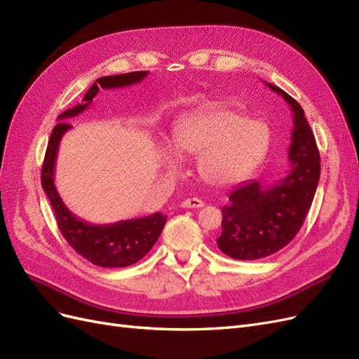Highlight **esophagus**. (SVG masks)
I'll return each instance as SVG.
<instances>
[{
	"label": "esophagus",
	"mask_w": 359,
	"mask_h": 359,
	"mask_svg": "<svg viewBox=\"0 0 359 359\" xmlns=\"http://www.w3.org/2000/svg\"><path fill=\"white\" fill-rule=\"evenodd\" d=\"M181 206H182V208H191V210L193 208H202L203 202L201 199H198V198H190V199L182 201Z\"/></svg>",
	"instance_id": "34e87169"
}]
</instances>
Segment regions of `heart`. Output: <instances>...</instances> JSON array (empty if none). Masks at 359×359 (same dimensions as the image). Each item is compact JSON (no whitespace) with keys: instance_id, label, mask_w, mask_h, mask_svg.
<instances>
[{"instance_id":"obj_1","label":"heart","mask_w":359,"mask_h":359,"mask_svg":"<svg viewBox=\"0 0 359 359\" xmlns=\"http://www.w3.org/2000/svg\"><path fill=\"white\" fill-rule=\"evenodd\" d=\"M271 144L265 123L219 107L187 116L175 127L177 149H165L170 170L182 168V157H201L199 173L212 186H232L262 165Z\"/></svg>"}]
</instances>
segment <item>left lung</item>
Listing matches in <instances>:
<instances>
[{
    "label": "left lung",
    "instance_id": "obj_1",
    "mask_svg": "<svg viewBox=\"0 0 359 359\" xmlns=\"http://www.w3.org/2000/svg\"><path fill=\"white\" fill-rule=\"evenodd\" d=\"M290 106L293 130L290 170L276 182L247 181L229 194L222 208L219 248L232 259L255 260L286 247L304 223L320 177V156L311 127L299 103L278 86L265 82Z\"/></svg>",
    "mask_w": 359,
    "mask_h": 359
}]
</instances>
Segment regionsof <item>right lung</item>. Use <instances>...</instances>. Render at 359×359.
Segmentation results:
<instances>
[{
	"label": "right lung",
	"mask_w": 359,
	"mask_h": 359,
	"mask_svg": "<svg viewBox=\"0 0 359 359\" xmlns=\"http://www.w3.org/2000/svg\"><path fill=\"white\" fill-rule=\"evenodd\" d=\"M147 74L148 72H132L126 74L104 76V78L97 79L83 95V103L76 104L73 109L62 112L58 116L60 123L52 130L45 161H43L41 187L52 205L62 236L82 257L97 266L124 268L136 264L158 240L163 227L166 224L168 215L156 212L112 224H93L72 214V211L64 205L55 187V181H53L60 142L64 133L72 128L66 119L82 114L102 88H124V86L142 82Z\"/></svg>",
	"instance_id": "1"
}]
</instances>
